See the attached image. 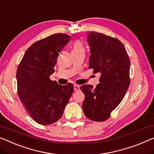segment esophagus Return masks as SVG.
<instances>
[{"instance_id":"esophagus-1","label":"esophagus","mask_w":154,"mask_h":154,"mask_svg":"<svg viewBox=\"0 0 154 154\" xmlns=\"http://www.w3.org/2000/svg\"><path fill=\"white\" fill-rule=\"evenodd\" d=\"M74 90H75V91H78L80 90L79 85H76V84L74 85Z\"/></svg>"}]
</instances>
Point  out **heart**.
Listing matches in <instances>:
<instances>
[{
  "label": "heart",
  "mask_w": 154,
  "mask_h": 154,
  "mask_svg": "<svg viewBox=\"0 0 154 154\" xmlns=\"http://www.w3.org/2000/svg\"><path fill=\"white\" fill-rule=\"evenodd\" d=\"M79 50H84V45H83V44H82V43L81 42V41H75L74 45H73L72 52L79 51Z\"/></svg>",
  "instance_id": "1"
}]
</instances>
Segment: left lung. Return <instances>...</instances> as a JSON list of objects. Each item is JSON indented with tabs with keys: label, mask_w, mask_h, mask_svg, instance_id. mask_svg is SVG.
I'll list each match as a JSON object with an SVG mask.
<instances>
[{
	"label": "left lung",
	"mask_w": 154,
	"mask_h": 154,
	"mask_svg": "<svg viewBox=\"0 0 154 154\" xmlns=\"http://www.w3.org/2000/svg\"><path fill=\"white\" fill-rule=\"evenodd\" d=\"M91 56L88 68L100 72L95 88L86 84L80 87L85 95L82 108L89 120L103 122L120 104L130 84V59L120 40L102 33L88 34Z\"/></svg>",
	"instance_id": "1"
}]
</instances>
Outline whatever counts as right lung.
<instances>
[{
	"instance_id": "right-lung-1",
	"label": "right lung",
	"mask_w": 154,
	"mask_h": 154,
	"mask_svg": "<svg viewBox=\"0 0 154 154\" xmlns=\"http://www.w3.org/2000/svg\"><path fill=\"white\" fill-rule=\"evenodd\" d=\"M70 36L54 34L34 43L25 52L17 71L20 100L33 120L48 125L61 118L74 91L71 83L61 86L52 81L59 53Z\"/></svg>"
}]
</instances>
